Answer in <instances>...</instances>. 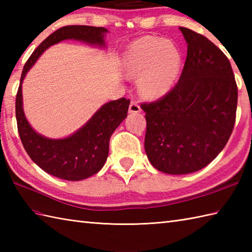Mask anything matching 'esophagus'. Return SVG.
<instances>
[{
	"label": "esophagus",
	"instance_id": "1",
	"mask_svg": "<svg viewBox=\"0 0 252 252\" xmlns=\"http://www.w3.org/2000/svg\"><path fill=\"white\" fill-rule=\"evenodd\" d=\"M141 107L140 105H138L137 103H135V101H132V103L130 104V107H129V112H131V114H138V112H141Z\"/></svg>",
	"mask_w": 252,
	"mask_h": 252
}]
</instances>
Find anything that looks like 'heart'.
Listing matches in <instances>:
<instances>
[{
  "label": "heart",
  "mask_w": 252,
  "mask_h": 252,
  "mask_svg": "<svg viewBox=\"0 0 252 252\" xmlns=\"http://www.w3.org/2000/svg\"><path fill=\"white\" fill-rule=\"evenodd\" d=\"M182 65L181 53L173 43L155 36H143L129 46L125 68L140 77L138 88L146 97H160L172 89Z\"/></svg>",
  "instance_id": "obj_1"
}]
</instances>
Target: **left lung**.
Returning a JSON list of instances; mask_svg holds the SVG:
<instances>
[{
    "mask_svg": "<svg viewBox=\"0 0 252 252\" xmlns=\"http://www.w3.org/2000/svg\"><path fill=\"white\" fill-rule=\"evenodd\" d=\"M180 30L187 56L178 83L159 99L141 104L147 157L168 174L196 172L222 152L234 129L238 97L226 55L202 34Z\"/></svg>",
    "mask_w": 252,
    "mask_h": 252,
    "instance_id": "obj_1",
    "label": "left lung"
}]
</instances>
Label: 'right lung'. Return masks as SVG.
<instances>
[{
	"mask_svg": "<svg viewBox=\"0 0 252 252\" xmlns=\"http://www.w3.org/2000/svg\"><path fill=\"white\" fill-rule=\"evenodd\" d=\"M107 29L92 26H65L53 32L32 53L21 72L16 94V120L21 143L32 161L54 176L68 181H80L97 173L108 157L109 140L118 126L127 116L130 99L125 97L105 104L91 120L71 136L51 140L29 126L23 110L21 82L27 71L47 47L62 40L74 39L90 44L104 45Z\"/></svg>",
	"mask_w": 252,
	"mask_h": 252,
	"instance_id": "1",
	"label": "right lung"
}]
</instances>
